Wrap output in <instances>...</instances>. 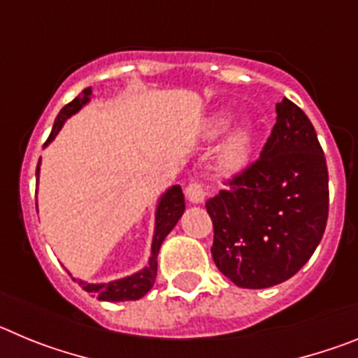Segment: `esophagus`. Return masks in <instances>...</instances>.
<instances>
[{"instance_id":"34e87169","label":"esophagus","mask_w":358,"mask_h":358,"mask_svg":"<svg viewBox=\"0 0 358 358\" xmlns=\"http://www.w3.org/2000/svg\"><path fill=\"white\" fill-rule=\"evenodd\" d=\"M186 197H188L189 202H199L204 201L206 197V186L202 185L201 181H192L188 186H186Z\"/></svg>"}]
</instances>
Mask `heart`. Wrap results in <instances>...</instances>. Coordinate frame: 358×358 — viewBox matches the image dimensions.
<instances>
[{"label":"heart","instance_id":"heart-1","mask_svg":"<svg viewBox=\"0 0 358 358\" xmlns=\"http://www.w3.org/2000/svg\"><path fill=\"white\" fill-rule=\"evenodd\" d=\"M229 113H218L211 116L206 123V134L210 138L224 134L231 125ZM249 148H251V132L248 127H242L231 134L229 140L226 141L222 148V164L227 170H238L245 164L249 157Z\"/></svg>","mask_w":358,"mask_h":358}]
</instances>
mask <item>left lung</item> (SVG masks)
Segmentation results:
<instances>
[{
	"label": "left lung",
	"mask_w": 358,
	"mask_h": 358,
	"mask_svg": "<svg viewBox=\"0 0 358 358\" xmlns=\"http://www.w3.org/2000/svg\"><path fill=\"white\" fill-rule=\"evenodd\" d=\"M276 115L260 157L206 201L215 265L242 289L292 278L327 229L328 169L314 125L289 98Z\"/></svg>",
	"instance_id": "left-lung-1"
}]
</instances>
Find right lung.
<instances>
[{"instance_id": "right-lung-1", "label": "right lung", "mask_w": 358, "mask_h": 358, "mask_svg": "<svg viewBox=\"0 0 358 358\" xmlns=\"http://www.w3.org/2000/svg\"><path fill=\"white\" fill-rule=\"evenodd\" d=\"M91 90L82 91L73 102H69L68 106H64L61 109V113L57 115L55 123H53V129L50 132L46 143L53 140L57 136V132L61 131V127L64 125L66 120L71 115H75L78 109H80L84 103L90 102ZM36 176L39 177V164H37ZM182 211H185V195H182L181 186H172V188L166 192V194L161 197L159 204H157L156 211V233H154V240H152V256L148 260V265L140 271V273L132 274L129 278H123V280L110 281V283H100V285H93V283H85V281L77 280L78 285L85 290V292H91L96 299L100 301H136L143 297L148 290L154 287V281H156L157 274V252H159L161 243H163L164 236L169 235L170 231L173 229V226L177 224V220L181 218Z\"/></svg>"}]
</instances>
